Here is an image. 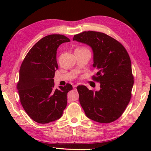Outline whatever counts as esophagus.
I'll return each instance as SVG.
<instances>
[{
	"label": "esophagus",
	"mask_w": 151,
	"mask_h": 151,
	"mask_svg": "<svg viewBox=\"0 0 151 151\" xmlns=\"http://www.w3.org/2000/svg\"><path fill=\"white\" fill-rule=\"evenodd\" d=\"M73 89H76V87H77V85H74V86H73Z\"/></svg>",
	"instance_id": "obj_1"
}]
</instances>
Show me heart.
Wrapping results in <instances>:
<instances>
[{"label": "heart", "mask_w": 151, "mask_h": 151, "mask_svg": "<svg viewBox=\"0 0 151 151\" xmlns=\"http://www.w3.org/2000/svg\"><path fill=\"white\" fill-rule=\"evenodd\" d=\"M79 49H86V48L82 47V48H79Z\"/></svg>", "instance_id": "b5f03b06"}]
</instances>
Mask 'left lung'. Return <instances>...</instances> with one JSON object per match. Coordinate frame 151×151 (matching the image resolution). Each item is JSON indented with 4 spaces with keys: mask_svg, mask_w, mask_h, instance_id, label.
I'll return each instance as SVG.
<instances>
[{
    "mask_svg": "<svg viewBox=\"0 0 151 151\" xmlns=\"http://www.w3.org/2000/svg\"><path fill=\"white\" fill-rule=\"evenodd\" d=\"M73 41L91 48L93 67L97 70L93 78L101 85L100 90L96 91L85 86L77 87L86 115L101 123L117 120L129 103L134 85L129 54L119 41L102 32H84L75 35Z\"/></svg>",
    "mask_w": 151,
    "mask_h": 151,
    "instance_id": "1",
    "label": "left lung"
}]
</instances>
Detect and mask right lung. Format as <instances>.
Returning a JSON list of instances; mask_svg holds the SVG:
<instances>
[{"label": "right lung", "instance_id": "1", "mask_svg": "<svg viewBox=\"0 0 151 151\" xmlns=\"http://www.w3.org/2000/svg\"><path fill=\"white\" fill-rule=\"evenodd\" d=\"M63 35L51 34L43 37L27 54L19 70L17 83L21 103L32 119L49 123L62 116L67 106V95L73 86L54 88V73L58 68L57 49L69 42Z\"/></svg>", "mask_w": 151, "mask_h": 151}]
</instances>
